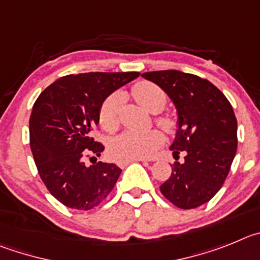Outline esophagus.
I'll return each mask as SVG.
<instances>
[{"instance_id": "obj_1", "label": "esophagus", "mask_w": 260, "mask_h": 260, "mask_svg": "<svg viewBox=\"0 0 260 260\" xmlns=\"http://www.w3.org/2000/svg\"><path fill=\"white\" fill-rule=\"evenodd\" d=\"M136 160H137V162H144V163L149 162V160H146V159H133V160H119L118 166H119V167H125V166H127V165H129V163H132V162H136Z\"/></svg>"}]
</instances>
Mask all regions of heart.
I'll return each instance as SVG.
<instances>
[{"mask_svg":"<svg viewBox=\"0 0 260 260\" xmlns=\"http://www.w3.org/2000/svg\"><path fill=\"white\" fill-rule=\"evenodd\" d=\"M132 94L141 106L149 111H160L167 102L165 90L151 81L142 80L136 83L132 88ZM121 104L120 93H114L102 102L98 113L100 124L107 132H115L119 128V109ZM155 121L166 132L172 133L176 131L177 121L170 114H159ZM165 142L162 132L150 129L146 132L127 131L116 137L110 145V154L118 160H133V159L150 158L158 147Z\"/></svg>","mask_w":260,"mask_h":260,"instance_id":"obj_1","label":"heart"}]
</instances>
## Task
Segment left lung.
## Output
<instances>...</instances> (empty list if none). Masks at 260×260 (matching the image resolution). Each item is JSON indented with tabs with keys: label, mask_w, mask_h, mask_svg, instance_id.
Returning a JSON list of instances; mask_svg holds the SVG:
<instances>
[{
	"label": "left lung",
	"mask_w": 260,
	"mask_h": 260,
	"mask_svg": "<svg viewBox=\"0 0 260 260\" xmlns=\"http://www.w3.org/2000/svg\"><path fill=\"white\" fill-rule=\"evenodd\" d=\"M172 100L179 115L172 165L162 194L176 207L196 209L220 190L237 151V119L232 105L214 84L193 74L165 70L142 74Z\"/></svg>",
	"instance_id": "obj_1"
}]
</instances>
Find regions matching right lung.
Instances as JSON below:
<instances>
[{"label": "right lung", "mask_w": 260, "mask_h": 260, "mask_svg": "<svg viewBox=\"0 0 260 260\" xmlns=\"http://www.w3.org/2000/svg\"><path fill=\"white\" fill-rule=\"evenodd\" d=\"M140 72H86L67 75L46 88L29 118V145L39 175L55 200L88 211L104 202L121 170L97 162L105 146L92 133L102 102ZM86 158L94 160L92 166Z\"/></svg>", "instance_id": "obj_1"}]
</instances>
